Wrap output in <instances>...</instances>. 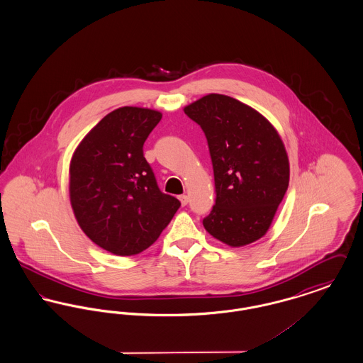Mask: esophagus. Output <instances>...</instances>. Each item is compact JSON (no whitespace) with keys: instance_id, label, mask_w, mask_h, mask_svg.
Listing matches in <instances>:
<instances>
[{"instance_id":"obj_1","label":"esophagus","mask_w":363,"mask_h":363,"mask_svg":"<svg viewBox=\"0 0 363 363\" xmlns=\"http://www.w3.org/2000/svg\"><path fill=\"white\" fill-rule=\"evenodd\" d=\"M179 201H181V204L185 207V206L189 203V197H188L186 194H182V196H179Z\"/></svg>"}]
</instances>
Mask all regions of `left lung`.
Listing matches in <instances>:
<instances>
[{
    "label": "left lung",
    "mask_w": 363,
    "mask_h": 363,
    "mask_svg": "<svg viewBox=\"0 0 363 363\" xmlns=\"http://www.w3.org/2000/svg\"><path fill=\"white\" fill-rule=\"evenodd\" d=\"M208 141L216 201L203 225L228 246L268 231L290 179L284 144L271 122L240 101L209 94L184 108Z\"/></svg>",
    "instance_id": "8db88e82"
}]
</instances>
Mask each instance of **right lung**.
Segmentation results:
<instances>
[{
	"instance_id": "add662e5",
	"label": "right lung",
	"mask_w": 363,
	"mask_h": 363,
	"mask_svg": "<svg viewBox=\"0 0 363 363\" xmlns=\"http://www.w3.org/2000/svg\"><path fill=\"white\" fill-rule=\"evenodd\" d=\"M162 113L125 106L98 122L76 148L70 204L86 237L117 256L150 247L181 203L160 191L143 145Z\"/></svg>"
}]
</instances>
